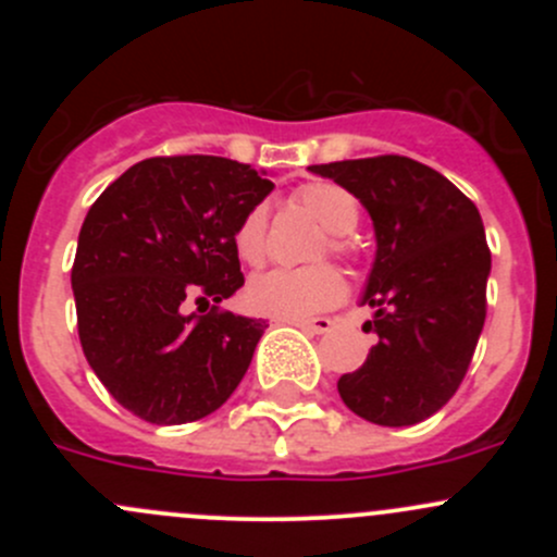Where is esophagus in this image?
<instances>
[{"label": "esophagus", "mask_w": 557, "mask_h": 557, "mask_svg": "<svg viewBox=\"0 0 557 557\" xmlns=\"http://www.w3.org/2000/svg\"><path fill=\"white\" fill-rule=\"evenodd\" d=\"M285 323L296 325V329L301 331H310V334H325V331H331V320L329 318H312V320H285Z\"/></svg>", "instance_id": "34e87169"}]
</instances>
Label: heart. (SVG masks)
<instances>
[{
	"mask_svg": "<svg viewBox=\"0 0 557 557\" xmlns=\"http://www.w3.org/2000/svg\"><path fill=\"white\" fill-rule=\"evenodd\" d=\"M299 205L331 234L329 247L347 252L345 234L358 226V201L334 183H310L296 194ZM234 247L250 267L267 258V207H252L234 232ZM345 296V280L329 263L305 269H272L247 285V301L256 312L283 320H301L318 314Z\"/></svg>",
	"mask_w": 557,
	"mask_h": 557,
	"instance_id": "obj_1",
	"label": "heart"
}]
</instances>
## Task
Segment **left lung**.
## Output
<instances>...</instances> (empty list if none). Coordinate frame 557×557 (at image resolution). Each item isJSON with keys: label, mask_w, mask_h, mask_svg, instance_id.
Returning a JSON list of instances; mask_svg holds the SVG:
<instances>
[{"label": "left lung", "mask_w": 557, "mask_h": 557, "mask_svg": "<svg viewBox=\"0 0 557 557\" xmlns=\"http://www.w3.org/2000/svg\"><path fill=\"white\" fill-rule=\"evenodd\" d=\"M310 172L350 190L377 239L361 296L374 310L377 345L361 369L339 377L342 401L369 423H420L458 391L485 325L491 250L480 210L445 174L407 156Z\"/></svg>", "instance_id": "obj_1"}]
</instances>
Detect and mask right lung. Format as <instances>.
Segmentation results:
<instances>
[{
  "mask_svg": "<svg viewBox=\"0 0 557 557\" xmlns=\"http://www.w3.org/2000/svg\"><path fill=\"white\" fill-rule=\"evenodd\" d=\"M272 188L239 161L172 156L128 166L88 210L72 267L81 345L137 418L194 423L245 377L267 320L183 305L243 288L234 232Z\"/></svg>",
  "mask_w": 557,
  "mask_h": 557,
  "instance_id": "add662e5",
  "label": "right lung"
}]
</instances>
